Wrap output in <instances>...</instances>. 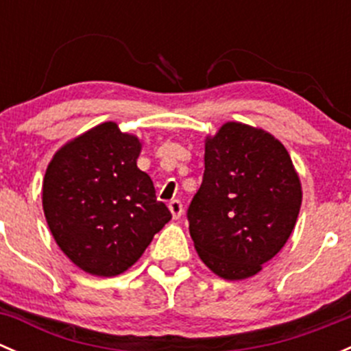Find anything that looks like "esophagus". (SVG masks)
<instances>
[{"label":"esophagus","instance_id":"esophagus-1","mask_svg":"<svg viewBox=\"0 0 351 351\" xmlns=\"http://www.w3.org/2000/svg\"><path fill=\"white\" fill-rule=\"evenodd\" d=\"M168 207H169V210H171L173 217H175V219L182 217V214H183V204L178 200V198H173V200L168 204Z\"/></svg>","mask_w":351,"mask_h":351}]
</instances>
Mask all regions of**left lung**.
I'll list each match as a JSON object with an SVG mask.
<instances>
[{"label": "left lung", "mask_w": 351, "mask_h": 351, "mask_svg": "<svg viewBox=\"0 0 351 351\" xmlns=\"http://www.w3.org/2000/svg\"><path fill=\"white\" fill-rule=\"evenodd\" d=\"M204 161L186 210L198 256L226 280L253 277L284 247L299 215L292 159L271 134L228 122L207 137Z\"/></svg>", "instance_id": "8db88e82"}]
</instances>
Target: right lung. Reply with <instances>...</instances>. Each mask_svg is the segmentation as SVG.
I'll return each mask as SVG.
<instances>
[{
  "label": "right lung",
  "mask_w": 351,
  "mask_h": 351,
  "mask_svg": "<svg viewBox=\"0 0 351 351\" xmlns=\"http://www.w3.org/2000/svg\"><path fill=\"white\" fill-rule=\"evenodd\" d=\"M141 143L105 122L67 143L45 171L42 205L49 229L76 267L115 277L132 267L171 219L137 168Z\"/></svg>",
  "instance_id": "add662e5"
}]
</instances>
